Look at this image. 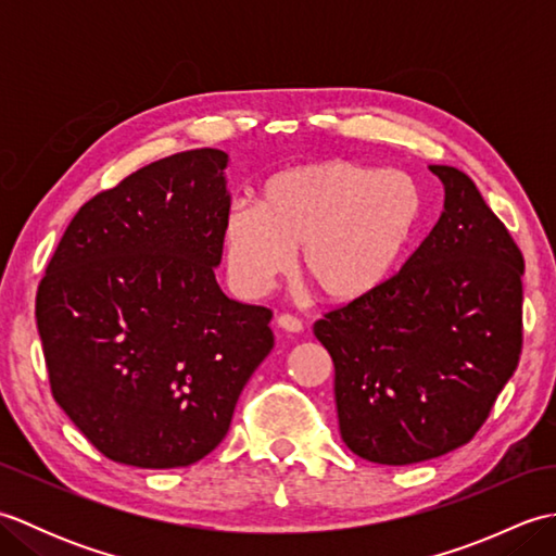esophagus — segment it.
<instances>
[{"label": "esophagus", "mask_w": 556, "mask_h": 556, "mask_svg": "<svg viewBox=\"0 0 556 556\" xmlns=\"http://www.w3.org/2000/svg\"><path fill=\"white\" fill-rule=\"evenodd\" d=\"M277 327L285 329V332L299 334L301 329H303V323L299 320V317H293V315H279V317H277Z\"/></svg>", "instance_id": "esophagus-1"}]
</instances>
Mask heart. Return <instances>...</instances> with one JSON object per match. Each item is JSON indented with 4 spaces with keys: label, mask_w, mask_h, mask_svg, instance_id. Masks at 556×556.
Masks as SVG:
<instances>
[{
    "label": "heart",
    "mask_w": 556,
    "mask_h": 556,
    "mask_svg": "<svg viewBox=\"0 0 556 556\" xmlns=\"http://www.w3.org/2000/svg\"><path fill=\"white\" fill-rule=\"evenodd\" d=\"M428 198L404 172L349 160L287 167L260 188V203H233L224 253L236 285L263 293L291 263L327 303L368 299L394 275L422 229Z\"/></svg>",
    "instance_id": "b5f03b06"
}]
</instances>
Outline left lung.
Segmentation results:
<instances>
[{"instance_id": "8db88e82", "label": "left lung", "mask_w": 556, "mask_h": 556, "mask_svg": "<svg viewBox=\"0 0 556 556\" xmlns=\"http://www.w3.org/2000/svg\"><path fill=\"white\" fill-rule=\"evenodd\" d=\"M444 210L399 275L317 320L334 363L341 440L384 466L464 446L523 344V255L464 172L430 164Z\"/></svg>"}]
</instances>
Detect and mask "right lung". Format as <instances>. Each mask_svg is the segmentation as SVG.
I'll use <instances>...</instances> for the list:
<instances>
[{
	"label": "right lung",
	"instance_id": "1",
	"mask_svg": "<svg viewBox=\"0 0 556 556\" xmlns=\"http://www.w3.org/2000/svg\"><path fill=\"white\" fill-rule=\"evenodd\" d=\"M227 162L215 148L188 150L98 193L38 287L52 396L116 464L181 468L207 456L275 346L271 313L215 279Z\"/></svg>",
	"mask_w": 556,
	"mask_h": 556
}]
</instances>
